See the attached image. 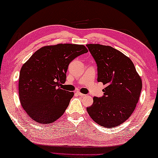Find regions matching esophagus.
<instances>
[{"label": "esophagus", "instance_id": "1", "mask_svg": "<svg viewBox=\"0 0 158 158\" xmlns=\"http://www.w3.org/2000/svg\"><path fill=\"white\" fill-rule=\"evenodd\" d=\"M77 94L78 95V96H81V97H85V96H86V95H85V94H82V93H81V92H77Z\"/></svg>", "mask_w": 158, "mask_h": 158}]
</instances>
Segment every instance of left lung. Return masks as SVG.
<instances>
[{
  "instance_id": "1",
  "label": "left lung",
  "mask_w": 158,
  "mask_h": 158,
  "mask_svg": "<svg viewBox=\"0 0 158 158\" xmlns=\"http://www.w3.org/2000/svg\"><path fill=\"white\" fill-rule=\"evenodd\" d=\"M96 61L98 82L106 87L103 96L93 98L87 113L98 125L115 127L132 114L142 89V81L132 61L116 49L100 44H87Z\"/></svg>"
}]
</instances>
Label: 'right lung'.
I'll return each mask as SVG.
<instances>
[{"label":"right lung","instance_id":"1","mask_svg":"<svg viewBox=\"0 0 158 158\" xmlns=\"http://www.w3.org/2000/svg\"><path fill=\"white\" fill-rule=\"evenodd\" d=\"M88 52L83 45L59 43L40 48L23 64L19 97L27 114L40 124L52 123L64 114L73 92L62 89L69 64Z\"/></svg>","mask_w":158,"mask_h":158}]
</instances>
